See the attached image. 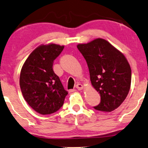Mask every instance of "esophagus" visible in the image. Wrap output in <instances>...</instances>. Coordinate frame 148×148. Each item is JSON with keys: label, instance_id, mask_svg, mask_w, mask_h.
<instances>
[{"label": "esophagus", "instance_id": "34e87169", "mask_svg": "<svg viewBox=\"0 0 148 148\" xmlns=\"http://www.w3.org/2000/svg\"><path fill=\"white\" fill-rule=\"evenodd\" d=\"M75 88H77V90H82V88H83V86H82V84H79V83H78V84L75 85Z\"/></svg>", "mask_w": 148, "mask_h": 148}]
</instances>
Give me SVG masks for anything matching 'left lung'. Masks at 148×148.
Returning <instances> with one entry per match:
<instances>
[{
    "instance_id": "obj_1",
    "label": "left lung",
    "mask_w": 148,
    "mask_h": 148,
    "mask_svg": "<svg viewBox=\"0 0 148 148\" xmlns=\"http://www.w3.org/2000/svg\"><path fill=\"white\" fill-rule=\"evenodd\" d=\"M77 47L87 63L92 86L100 95V104L94 109L115 110L125 100L131 86L132 71L125 57L100 38Z\"/></svg>"
}]
</instances>
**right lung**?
Wrapping results in <instances>:
<instances>
[{"instance_id": "obj_1", "label": "right lung", "mask_w": 148, "mask_h": 148, "mask_svg": "<svg viewBox=\"0 0 148 148\" xmlns=\"http://www.w3.org/2000/svg\"><path fill=\"white\" fill-rule=\"evenodd\" d=\"M64 48L55 43L41 45L31 53L21 71L19 82L23 96L40 114L58 111L68 94L53 69L54 60Z\"/></svg>"}]
</instances>
